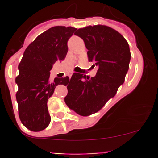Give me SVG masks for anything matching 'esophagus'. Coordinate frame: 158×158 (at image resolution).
Wrapping results in <instances>:
<instances>
[{
    "mask_svg": "<svg viewBox=\"0 0 158 158\" xmlns=\"http://www.w3.org/2000/svg\"><path fill=\"white\" fill-rule=\"evenodd\" d=\"M72 75H73V72H69V73H68V76H69V78H71Z\"/></svg>",
    "mask_w": 158,
    "mask_h": 158,
    "instance_id": "esophagus-1",
    "label": "esophagus"
}]
</instances>
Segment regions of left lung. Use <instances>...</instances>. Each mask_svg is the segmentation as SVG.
Returning a JSON list of instances; mask_svg holds the SVG:
<instances>
[{"label":"left lung","mask_w":158,"mask_h":158,"mask_svg":"<svg viewBox=\"0 0 158 158\" xmlns=\"http://www.w3.org/2000/svg\"><path fill=\"white\" fill-rule=\"evenodd\" d=\"M76 36L83 40L89 62L98 67L95 76L74 73L67 85L65 102L82 116L102 109L124 83L131 60L129 46L124 36L105 25L80 28ZM95 65H93L95 66Z\"/></svg>","instance_id":"1"}]
</instances>
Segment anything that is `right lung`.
<instances>
[{
  "instance_id": "right-lung-1",
  "label": "right lung",
  "mask_w": 158,
  "mask_h": 158,
  "mask_svg": "<svg viewBox=\"0 0 158 158\" xmlns=\"http://www.w3.org/2000/svg\"><path fill=\"white\" fill-rule=\"evenodd\" d=\"M76 28L56 26L40 34L27 47L19 63L16 93L19 117L30 131H40L50 122L47 101L56 86L69 83L68 76L49 80V71L58 60H64L67 42Z\"/></svg>"
}]
</instances>
